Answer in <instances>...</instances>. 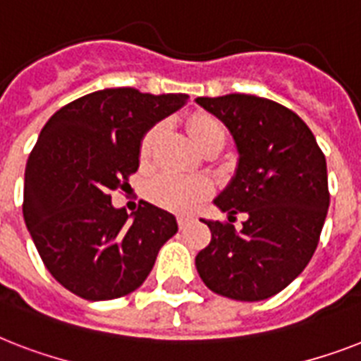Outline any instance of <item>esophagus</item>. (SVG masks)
<instances>
[{"instance_id":"obj_1","label":"esophagus","mask_w":361,"mask_h":361,"mask_svg":"<svg viewBox=\"0 0 361 361\" xmlns=\"http://www.w3.org/2000/svg\"><path fill=\"white\" fill-rule=\"evenodd\" d=\"M189 217H187V215H180V217H178V225H180V228H185L187 225H189Z\"/></svg>"}]
</instances>
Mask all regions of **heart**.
Returning <instances> with one entry per match:
<instances>
[{"mask_svg": "<svg viewBox=\"0 0 361 361\" xmlns=\"http://www.w3.org/2000/svg\"><path fill=\"white\" fill-rule=\"evenodd\" d=\"M189 133L197 146H202L204 142L212 138H223L225 140V129L219 120H215L209 114H195L189 120ZM159 129L153 127L144 135L140 144V157L147 159L152 155L155 142H157ZM208 192L206 181L198 178H187L180 174H163L155 178L149 185V197L155 204L169 209L178 212H189L197 206Z\"/></svg>", "mask_w": 361, "mask_h": 361, "instance_id": "b5f03b06", "label": "heart"}]
</instances>
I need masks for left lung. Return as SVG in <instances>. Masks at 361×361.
Returning a JSON list of instances; mask_svg holds the SVG:
<instances>
[{
	"label": "left lung",
	"instance_id": "1",
	"mask_svg": "<svg viewBox=\"0 0 361 361\" xmlns=\"http://www.w3.org/2000/svg\"><path fill=\"white\" fill-rule=\"evenodd\" d=\"M234 136L236 176L215 198L228 221H204L212 241L195 258L215 294L260 302L290 285L313 257L330 191L326 157L305 121L269 99L231 93L198 97ZM247 219L240 231L231 221Z\"/></svg>",
	"mask_w": 361,
	"mask_h": 361
}]
</instances>
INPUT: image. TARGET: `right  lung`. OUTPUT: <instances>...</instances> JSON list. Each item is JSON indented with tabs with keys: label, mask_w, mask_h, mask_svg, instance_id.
Masks as SVG:
<instances>
[{
	"label": "right lung",
	"mask_w": 361,
	"mask_h": 361,
	"mask_svg": "<svg viewBox=\"0 0 361 361\" xmlns=\"http://www.w3.org/2000/svg\"><path fill=\"white\" fill-rule=\"evenodd\" d=\"M187 99L110 87L65 104L42 127L25 164L22 212L47 269L76 296L101 302L136 290L178 232L169 212L142 202L129 215L110 192L138 170L147 129Z\"/></svg>",
	"instance_id": "right-lung-1"
}]
</instances>
